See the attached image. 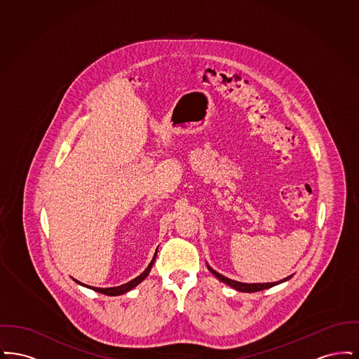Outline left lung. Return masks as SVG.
Returning a JSON list of instances; mask_svg holds the SVG:
<instances>
[{"mask_svg": "<svg viewBox=\"0 0 359 359\" xmlns=\"http://www.w3.org/2000/svg\"><path fill=\"white\" fill-rule=\"evenodd\" d=\"M208 271H210L211 273L214 274L215 277H218V278H219L221 281H223L224 284H227V285L233 287L234 290H241V292H258V290H268V288H272V287L277 285V284H281V283H284V281L290 280V277H292V276H290V277H287V278H284V280H281V281H277V283H265V284H245V283H239V281H236V280H230V278L224 277L222 274L215 272V271H214V269H211L210 266H208Z\"/></svg>", "mask_w": 359, "mask_h": 359, "instance_id": "left-lung-1", "label": "left lung"}]
</instances>
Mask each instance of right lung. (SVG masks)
<instances>
[{
  "label": "right lung",
  "mask_w": 359,
  "mask_h": 359,
  "mask_svg": "<svg viewBox=\"0 0 359 359\" xmlns=\"http://www.w3.org/2000/svg\"><path fill=\"white\" fill-rule=\"evenodd\" d=\"M156 256H157V250H156V253H154V258H152V261H151V264L148 265V268L142 272V273L140 274L138 277L136 278H133L132 281H129V283H126V284H123V285H120V287H114V288H95V287H88V285H85L87 288H91L93 290H97V292H100V293H103V294H107V296H118V294H122V293H125V292H128V290H132V288H135L136 285H138L148 274L151 272V268L154 266V259H156ZM78 284H81L79 281H76ZM81 285H83V284H81Z\"/></svg>",
  "instance_id": "add662e5"
}]
</instances>
